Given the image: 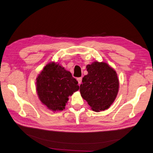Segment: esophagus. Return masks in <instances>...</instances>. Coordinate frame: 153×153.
I'll return each instance as SVG.
<instances>
[{
  "label": "esophagus",
  "mask_w": 153,
  "mask_h": 153,
  "mask_svg": "<svg viewBox=\"0 0 153 153\" xmlns=\"http://www.w3.org/2000/svg\"><path fill=\"white\" fill-rule=\"evenodd\" d=\"M82 77L77 78V81H78V84H79V85H80L82 84Z\"/></svg>",
  "instance_id": "34e87169"
}]
</instances>
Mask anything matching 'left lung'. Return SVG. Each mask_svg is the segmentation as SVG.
Returning a JSON list of instances; mask_svg holds the SVG:
<instances>
[{
    "label": "left lung",
    "instance_id": "8db88e82",
    "mask_svg": "<svg viewBox=\"0 0 153 153\" xmlns=\"http://www.w3.org/2000/svg\"><path fill=\"white\" fill-rule=\"evenodd\" d=\"M88 74L82 78L80 91L92 110L108 108L119 91V79L113 68L105 62H94L87 66Z\"/></svg>",
    "mask_w": 153,
    "mask_h": 153
}]
</instances>
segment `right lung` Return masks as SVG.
<instances>
[{
  "instance_id": "obj_1",
  "label": "right lung",
  "mask_w": 153,
  "mask_h": 153,
  "mask_svg": "<svg viewBox=\"0 0 153 153\" xmlns=\"http://www.w3.org/2000/svg\"><path fill=\"white\" fill-rule=\"evenodd\" d=\"M36 80L40 101L52 111L63 110L69 96L79 89L78 82L71 73L54 62L43 68Z\"/></svg>"
}]
</instances>
